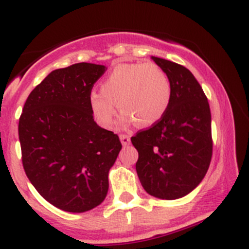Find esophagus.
<instances>
[{"instance_id": "obj_1", "label": "esophagus", "mask_w": 249, "mask_h": 249, "mask_svg": "<svg viewBox=\"0 0 249 249\" xmlns=\"http://www.w3.org/2000/svg\"><path fill=\"white\" fill-rule=\"evenodd\" d=\"M119 138H121V142L123 145L130 144V136H128V134H121Z\"/></svg>"}]
</instances>
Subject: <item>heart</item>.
Returning a JSON list of instances; mask_svg holds the SVG:
<instances>
[{
    "instance_id": "heart-1",
    "label": "heart",
    "mask_w": 249,
    "mask_h": 249,
    "mask_svg": "<svg viewBox=\"0 0 249 249\" xmlns=\"http://www.w3.org/2000/svg\"><path fill=\"white\" fill-rule=\"evenodd\" d=\"M172 85L166 71L156 63H124L110 71L101 84V92L89 97L91 112L103 127L112 124L117 105L122 122L148 127L157 124L170 107Z\"/></svg>"
}]
</instances>
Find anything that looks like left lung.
Returning a JSON list of instances; mask_svg holds the SVG:
<instances>
[{"label": "left lung", "mask_w": 249, "mask_h": 249, "mask_svg": "<svg viewBox=\"0 0 249 249\" xmlns=\"http://www.w3.org/2000/svg\"><path fill=\"white\" fill-rule=\"evenodd\" d=\"M166 71L172 99L157 124L131 138L138 151L137 174L156 198L186 196L204 179L212 159L213 141L207 97L196 77L182 65L152 57Z\"/></svg>", "instance_id": "left-lung-1"}]
</instances>
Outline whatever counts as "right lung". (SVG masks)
Listing matches in <instances>:
<instances>
[{"instance_id":"right-lung-1","label":"right lung","mask_w":249,"mask_h":249,"mask_svg":"<svg viewBox=\"0 0 249 249\" xmlns=\"http://www.w3.org/2000/svg\"><path fill=\"white\" fill-rule=\"evenodd\" d=\"M104 65L53 70L30 92L18 122L22 164L37 192L65 212L92 210L107 196L122 142L93 121L89 97Z\"/></svg>"}]
</instances>
